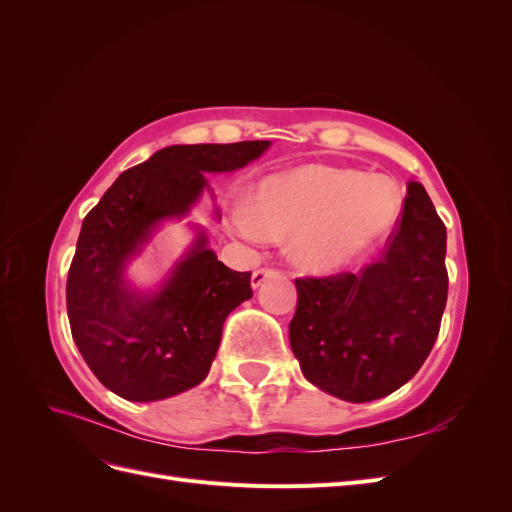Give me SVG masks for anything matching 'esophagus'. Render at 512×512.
Here are the masks:
<instances>
[{
  "mask_svg": "<svg viewBox=\"0 0 512 512\" xmlns=\"http://www.w3.org/2000/svg\"><path fill=\"white\" fill-rule=\"evenodd\" d=\"M273 275H277V269H271V267L256 269V271L252 273V288L262 286V284H265V282L269 280V277H273Z\"/></svg>",
  "mask_w": 512,
  "mask_h": 512,
  "instance_id": "34e87169",
  "label": "esophagus"
}]
</instances>
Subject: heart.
<instances>
[{"label": "heart", "instance_id": "b5f03b06", "mask_svg": "<svg viewBox=\"0 0 512 512\" xmlns=\"http://www.w3.org/2000/svg\"><path fill=\"white\" fill-rule=\"evenodd\" d=\"M399 211L401 198L389 179L303 166L262 183L258 211L239 205L232 211V228L252 243L269 241L271 232H294V258L309 269L331 271L374 250Z\"/></svg>", "mask_w": 512, "mask_h": 512}]
</instances>
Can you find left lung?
<instances>
[{
	"mask_svg": "<svg viewBox=\"0 0 512 512\" xmlns=\"http://www.w3.org/2000/svg\"><path fill=\"white\" fill-rule=\"evenodd\" d=\"M446 226L421 183L380 260L359 273L297 277L290 346L303 376L339 399L391 395L429 356L446 307Z\"/></svg>",
	"mask_w": 512,
	"mask_h": 512,
	"instance_id": "left-lung-1",
	"label": "left lung"
}]
</instances>
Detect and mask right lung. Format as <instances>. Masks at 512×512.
Here are the masks:
<instances>
[{"label":"right lung","instance_id":"obj_1","mask_svg":"<svg viewBox=\"0 0 512 512\" xmlns=\"http://www.w3.org/2000/svg\"><path fill=\"white\" fill-rule=\"evenodd\" d=\"M271 143L173 145L117 177L85 220L68 271L74 344L96 378L130 401H158L200 384L226 316L252 299V273L232 271L200 235L153 297L123 284V267L164 218L190 211L205 173L235 170Z\"/></svg>","mask_w":512,"mask_h":512}]
</instances>
